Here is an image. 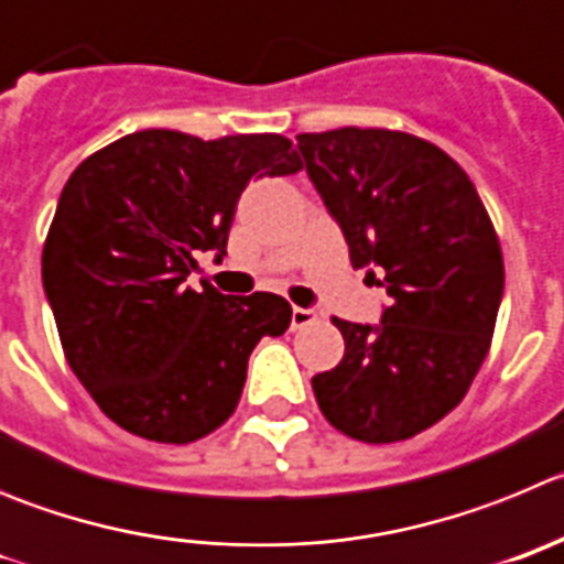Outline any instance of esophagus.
Wrapping results in <instances>:
<instances>
[{
  "label": "esophagus",
  "mask_w": 564,
  "mask_h": 564,
  "mask_svg": "<svg viewBox=\"0 0 564 564\" xmlns=\"http://www.w3.org/2000/svg\"><path fill=\"white\" fill-rule=\"evenodd\" d=\"M312 323H317V312H314V308H301V306L292 308V332L312 326Z\"/></svg>",
  "instance_id": "34e87169"
}]
</instances>
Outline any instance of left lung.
<instances>
[{
    "label": "left lung",
    "mask_w": 564,
    "mask_h": 564,
    "mask_svg": "<svg viewBox=\"0 0 564 564\" xmlns=\"http://www.w3.org/2000/svg\"><path fill=\"white\" fill-rule=\"evenodd\" d=\"M297 149L354 270L390 297L377 328L332 317L345 354L312 379L317 404L348 438L408 441L458 408L489 354L500 238L466 171L430 140L345 126L297 134Z\"/></svg>",
    "instance_id": "left-lung-1"
}]
</instances>
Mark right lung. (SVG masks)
<instances>
[{"label": "right lung", "instance_id": "right-lung-1", "mask_svg": "<svg viewBox=\"0 0 564 564\" xmlns=\"http://www.w3.org/2000/svg\"><path fill=\"white\" fill-rule=\"evenodd\" d=\"M301 169L283 134L145 129L73 171L44 238V292L69 368L126 433L191 444L238 408L252 348L286 332L292 306L185 278L199 250L227 256L250 180Z\"/></svg>", "mask_w": 564, "mask_h": 564}]
</instances>
